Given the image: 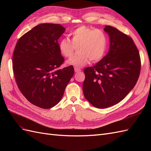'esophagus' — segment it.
<instances>
[{
    "label": "esophagus",
    "mask_w": 151,
    "mask_h": 151,
    "mask_svg": "<svg viewBox=\"0 0 151 151\" xmlns=\"http://www.w3.org/2000/svg\"><path fill=\"white\" fill-rule=\"evenodd\" d=\"M74 70H75L76 72H78L81 71V68H79V67H76L74 68Z\"/></svg>",
    "instance_id": "obj_1"
}]
</instances>
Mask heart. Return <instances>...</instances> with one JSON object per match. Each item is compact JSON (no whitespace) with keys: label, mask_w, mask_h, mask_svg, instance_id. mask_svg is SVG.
Returning <instances> with one entry per match:
<instances>
[{"label":"heart","mask_w":151,"mask_h":151,"mask_svg":"<svg viewBox=\"0 0 151 151\" xmlns=\"http://www.w3.org/2000/svg\"><path fill=\"white\" fill-rule=\"evenodd\" d=\"M71 41L63 38L59 43V50L62 55L68 58L74 53L75 47L77 51L69 60L68 63L77 67L87 64L90 60L97 62L101 60L106 53L108 47V36L105 32L86 26H81L70 33Z\"/></svg>","instance_id":"b5f03b06"}]
</instances>
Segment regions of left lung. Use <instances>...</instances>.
<instances>
[{"mask_svg":"<svg viewBox=\"0 0 151 151\" xmlns=\"http://www.w3.org/2000/svg\"><path fill=\"white\" fill-rule=\"evenodd\" d=\"M109 36L107 55L93 67L84 69V97L97 108L113 106L134 88L140 72L138 49L130 36L110 26L104 29Z\"/></svg>","mask_w":151,"mask_h":151,"instance_id":"obj_1","label":"left lung"}]
</instances>
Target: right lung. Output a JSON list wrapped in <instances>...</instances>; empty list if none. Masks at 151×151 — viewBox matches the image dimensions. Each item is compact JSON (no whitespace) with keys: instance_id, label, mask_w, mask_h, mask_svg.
I'll return each instance as SVG.
<instances>
[{"instance_id":"right-lung-1","label":"right lung","mask_w":151,"mask_h":151,"mask_svg":"<svg viewBox=\"0 0 151 151\" xmlns=\"http://www.w3.org/2000/svg\"><path fill=\"white\" fill-rule=\"evenodd\" d=\"M65 29L58 24L36 26L17 41L12 57L14 76L24 96L35 106L49 109L60 101L74 73L64 62L58 40Z\"/></svg>"}]
</instances>
